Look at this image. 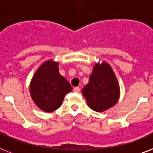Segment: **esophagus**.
<instances>
[{
  "label": "esophagus",
  "instance_id": "esophagus-1",
  "mask_svg": "<svg viewBox=\"0 0 153 153\" xmlns=\"http://www.w3.org/2000/svg\"><path fill=\"white\" fill-rule=\"evenodd\" d=\"M73 91H74L75 93H80V87H75L74 88H73Z\"/></svg>",
  "mask_w": 153,
  "mask_h": 153
}]
</instances>
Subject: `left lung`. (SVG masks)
I'll return each mask as SVG.
<instances>
[{
	"mask_svg": "<svg viewBox=\"0 0 153 153\" xmlns=\"http://www.w3.org/2000/svg\"><path fill=\"white\" fill-rule=\"evenodd\" d=\"M88 105L96 112H104L118 101L120 87L111 66L97 64L89 76V82L82 88Z\"/></svg>",
	"mask_w": 153,
	"mask_h": 153,
	"instance_id": "8db88e82",
	"label": "left lung"
}]
</instances>
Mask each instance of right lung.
Listing matches in <instances>:
<instances>
[{"instance_id": "right-lung-1", "label": "right lung", "mask_w": 153, "mask_h": 153, "mask_svg": "<svg viewBox=\"0 0 153 153\" xmlns=\"http://www.w3.org/2000/svg\"><path fill=\"white\" fill-rule=\"evenodd\" d=\"M29 90L37 107L46 112H52L61 105L65 96L73 90V87L60 74L57 62L48 60L34 74Z\"/></svg>"}]
</instances>
